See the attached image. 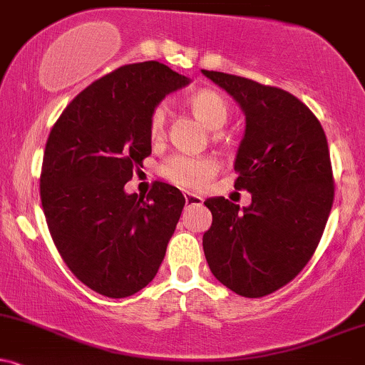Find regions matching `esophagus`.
Segmentation results:
<instances>
[{
	"instance_id": "obj_1",
	"label": "esophagus",
	"mask_w": 365,
	"mask_h": 365,
	"mask_svg": "<svg viewBox=\"0 0 365 365\" xmlns=\"http://www.w3.org/2000/svg\"><path fill=\"white\" fill-rule=\"evenodd\" d=\"M184 201H186V207H200L203 203V198L195 192H184Z\"/></svg>"
}]
</instances>
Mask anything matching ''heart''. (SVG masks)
<instances>
[{
  "label": "heart",
  "mask_w": 365,
  "mask_h": 365,
  "mask_svg": "<svg viewBox=\"0 0 365 365\" xmlns=\"http://www.w3.org/2000/svg\"><path fill=\"white\" fill-rule=\"evenodd\" d=\"M191 114L208 130L217 131L229 119V102L215 90H200L187 98ZM167 113L162 106L155 107L150 114L148 133L150 138L157 140L164 135ZM160 173L170 182L182 187H200L217 173V162L210 157L174 155L160 165Z\"/></svg>",
  "instance_id": "b5f03b06"
}]
</instances>
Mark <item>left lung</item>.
Here are the masks:
<instances>
[{
	"label": "left lung",
	"mask_w": 365,
	"mask_h": 365,
	"mask_svg": "<svg viewBox=\"0 0 365 365\" xmlns=\"http://www.w3.org/2000/svg\"><path fill=\"white\" fill-rule=\"evenodd\" d=\"M246 115L235 155L237 190L250 207L217 196L205 205L212 227L203 234L208 267L242 297H263L289 284L318 246L333 205L327 135L309 107L277 87L201 70Z\"/></svg>",
	"instance_id": "1"
}]
</instances>
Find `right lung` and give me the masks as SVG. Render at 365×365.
I'll return each instance as SVG.
<instances>
[{
  "instance_id": "1",
  "label": "right lung",
  "mask_w": 365,
  "mask_h": 365,
  "mask_svg": "<svg viewBox=\"0 0 365 365\" xmlns=\"http://www.w3.org/2000/svg\"><path fill=\"white\" fill-rule=\"evenodd\" d=\"M190 78L157 61L126 64L68 104L46 143L41 201L59 255L81 284L123 299L157 275L181 217L178 187L124 191L152 153L150 114Z\"/></svg>"
}]
</instances>
